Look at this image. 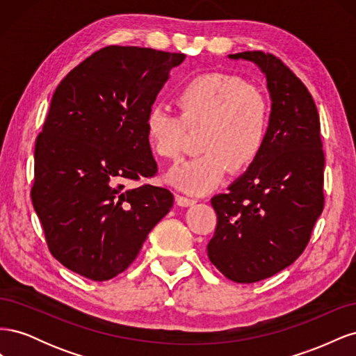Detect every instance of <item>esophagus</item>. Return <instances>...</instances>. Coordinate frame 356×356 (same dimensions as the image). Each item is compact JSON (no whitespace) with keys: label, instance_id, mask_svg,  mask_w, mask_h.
<instances>
[{"label":"esophagus","instance_id":"obj_1","mask_svg":"<svg viewBox=\"0 0 356 356\" xmlns=\"http://www.w3.org/2000/svg\"><path fill=\"white\" fill-rule=\"evenodd\" d=\"M175 202L179 204V207H191V204L196 203V199L186 197V196H182V195H177L175 196Z\"/></svg>","mask_w":356,"mask_h":356}]
</instances>
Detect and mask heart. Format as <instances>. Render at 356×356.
<instances>
[{
  "label": "heart",
  "instance_id": "heart-1",
  "mask_svg": "<svg viewBox=\"0 0 356 356\" xmlns=\"http://www.w3.org/2000/svg\"><path fill=\"white\" fill-rule=\"evenodd\" d=\"M179 115L154 105L145 115V139L152 153L174 160L182 152L186 127L202 129L197 157L182 161L166 175L177 188L204 195L227 172H242L261 154L270 129L272 108L267 96L233 74L207 72L178 89Z\"/></svg>",
  "mask_w": 356,
  "mask_h": 356
}]
</instances>
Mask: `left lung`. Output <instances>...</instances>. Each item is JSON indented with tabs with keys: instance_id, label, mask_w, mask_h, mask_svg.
I'll return each mask as SVG.
<instances>
[{
	"instance_id": "left-lung-1",
	"label": "left lung",
	"mask_w": 356,
	"mask_h": 356,
	"mask_svg": "<svg viewBox=\"0 0 356 356\" xmlns=\"http://www.w3.org/2000/svg\"><path fill=\"white\" fill-rule=\"evenodd\" d=\"M229 58L250 60L266 75L272 117L261 154L227 193L211 199L217 229L208 257L230 281L252 284L305 251L324 209L325 157L316 105L297 75L270 53Z\"/></svg>"
}]
</instances>
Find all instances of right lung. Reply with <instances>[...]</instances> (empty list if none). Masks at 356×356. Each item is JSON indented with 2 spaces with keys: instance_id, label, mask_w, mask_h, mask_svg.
Wrapping results in <instances>:
<instances>
[{
  "instance_id": "obj_1",
  "label": "right lung",
  "mask_w": 356,
  "mask_h": 356,
  "mask_svg": "<svg viewBox=\"0 0 356 356\" xmlns=\"http://www.w3.org/2000/svg\"><path fill=\"white\" fill-rule=\"evenodd\" d=\"M186 59L108 46L56 88L35 141L34 209L51 255L74 273L108 281L134 263L148 233L174 204L166 188L124 181L156 175L145 115Z\"/></svg>"
}]
</instances>
